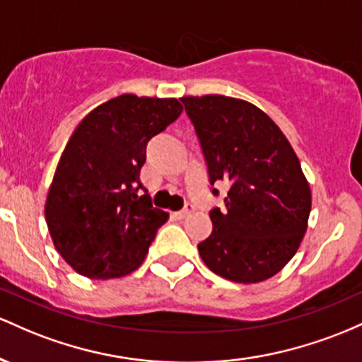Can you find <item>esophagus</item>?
Instances as JSON below:
<instances>
[{"label":"esophagus","mask_w":362,"mask_h":362,"mask_svg":"<svg viewBox=\"0 0 362 362\" xmlns=\"http://www.w3.org/2000/svg\"><path fill=\"white\" fill-rule=\"evenodd\" d=\"M193 210H194V206L192 205V203H188V205H186L185 209L180 210V212L174 214V217H176V218H186V217H188V215L193 214Z\"/></svg>","instance_id":"esophagus-1"}]
</instances>
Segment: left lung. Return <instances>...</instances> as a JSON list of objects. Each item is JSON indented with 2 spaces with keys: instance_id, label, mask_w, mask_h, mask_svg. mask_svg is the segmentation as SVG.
<instances>
[{
  "instance_id": "8db88e82",
  "label": "left lung",
  "mask_w": 362,
  "mask_h": 362,
  "mask_svg": "<svg viewBox=\"0 0 362 362\" xmlns=\"http://www.w3.org/2000/svg\"><path fill=\"white\" fill-rule=\"evenodd\" d=\"M181 103L200 140L210 185L229 182L226 209L210 210L214 229L198 245L202 259L233 282L274 277L298 251L311 212L298 156L277 124L246 100L203 95Z\"/></svg>"
}]
</instances>
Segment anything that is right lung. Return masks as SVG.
Here are the masks:
<instances>
[{"mask_svg":"<svg viewBox=\"0 0 362 362\" xmlns=\"http://www.w3.org/2000/svg\"><path fill=\"white\" fill-rule=\"evenodd\" d=\"M177 99L123 93L100 104L76 127L52 177L47 229L58 253L88 279L136 270L169 215L141 188L147 144L180 117Z\"/></svg>","mask_w":362,"mask_h":362,"instance_id":"1","label":"right lung"}]
</instances>
